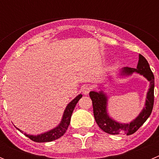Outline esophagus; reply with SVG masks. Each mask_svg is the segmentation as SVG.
Instances as JSON below:
<instances>
[{"label": "esophagus", "instance_id": "obj_1", "mask_svg": "<svg viewBox=\"0 0 159 159\" xmlns=\"http://www.w3.org/2000/svg\"><path fill=\"white\" fill-rule=\"evenodd\" d=\"M91 89H92V88H91V86H89V85H86V86L83 87L82 88L83 94H84V95H88V93L90 92Z\"/></svg>", "mask_w": 159, "mask_h": 159}]
</instances>
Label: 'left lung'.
Segmentation results:
<instances>
[{
  "mask_svg": "<svg viewBox=\"0 0 159 159\" xmlns=\"http://www.w3.org/2000/svg\"><path fill=\"white\" fill-rule=\"evenodd\" d=\"M134 73L139 74L143 77H145L150 82V85H149V89L147 92L144 107L139 114L138 115L137 117L128 123H120L116 119H114L108 113V98L109 97L107 94L102 90V86H104L108 82L111 81V75H108L103 82L99 84L100 85L99 86V88L100 91L90 92L89 95L92 100L93 113L95 122L100 127V129H102L106 133L110 134H119L125 133L127 134V135L134 134L151 116L153 106H154V77L147 60H146L145 57H143L140 54L139 55L137 67L136 68H131L128 67H123L116 74V78H127L133 75Z\"/></svg>",
  "mask_w": 159,
  "mask_h": 159,
  "instance_id": "8db88e82",
  "label": "left lung"
}]
</instances>
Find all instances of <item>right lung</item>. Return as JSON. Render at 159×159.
Here are the masks:
<instances>
[{"label":"right lung","instance_id":"1","mask_svg":"<svg viewBox=\"0 0 159 159\" xmlns=\"http://www.w3.org/2000/svg\"><path fill=\"white\" fill-rule=\"evenodd\" d=\"M82 98V95L80 94V95H77L75 99H73L71 102L67 105L65 110H64V114H63L62 119L60 120V123L57 125V127H54V128L51 129V130L45 131L44 133H42L40 134H36V135H33V134H26V133H24L26 137L29 138L32 141L36 142V143H47V142H52L54 141L56 139H60L61 136H63L64 134V133L67 130V127L70 124V121H71V115H72V112L74 111V108H75V105L78 102V101ZM16 127L18 130L23 133L21 130H20L19 128L14 126Z\"/></svg>","mask_w":159,"mask_h":159}]
</instances>
